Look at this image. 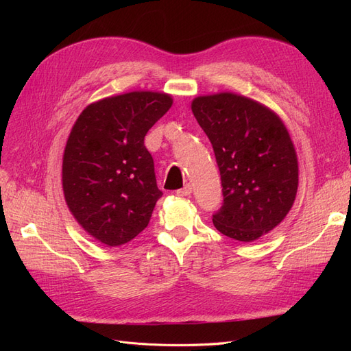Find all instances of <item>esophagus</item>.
Returning <instances> with one entry per match:
<instances>
[{
	"mask_svg": "<svg viewBox=\"0 0 351 351\" xmlns=\"http://www.w3.org/2000/svg\"><path fill=\"white\" fill-rule=\"evenodd\" d=\"M192 195V186L190 184H186L183 189L177 190V196H190Z\"/></svg>",
	"mask_w": 351,
	"mask_h": 351,
	"instance_id": "esophagus-1",
	"label": "esophagus"
}]
</instances>
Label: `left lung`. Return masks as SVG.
Here are the masks:
<instances>
[{"mask_svg":"<svg viewBox=\"0 0 351 351\" xmlns=\"http://www.w3.org/2000/svg\"><path fill=\"white\" fill-rule=\"evenodd\" d=\"M192 111L214 147L224 204L215 228L253 241L289 214L299 186V164L289 130L265 105L232 92L197 97Z\"/></svg>","mask_w":351,"mask_h":351,"instance_id":"obj_1","label":"left lung"}]
</instances>
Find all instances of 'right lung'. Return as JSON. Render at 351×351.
<instances>
[{
  "label": "right lung",
  "instance_id": "right-lung-1",
  "mask_svg": "<svg viewBox=\"0 0 351 351\" xmlns=\"http://www.w3.org/2000/svg\"><path fill=\"white\" fill-rule=\"evenodd\" d=\"M168 93L134 90L88 105L62 156L66 204L95 240L121 246L142 232L162 192L145 136L171 108Z\"/></svg>",
  "mask_w": 351,
  "mask_h": 351
}]
</instances>
